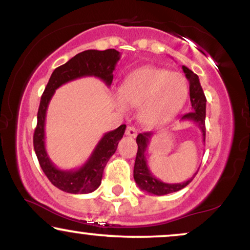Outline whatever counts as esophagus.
<instances>
[{
    "instance_id": "1",
    "label": "esophagus",
    "mask_w": 250,
    "mask_h": 250,
    "mask_svg": "<svg viewBox=\"0 0 250 250\" xmlns=\"http://www.w3.org/2000/svg\"><path fill=\"white\" fill-rule=\"evenodd\" d=\"M125 134L127 136H131V138H135V136H136V129L133 127V126H127Z\"/></svg>"
}]
</instances>
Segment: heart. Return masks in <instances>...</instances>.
Segmentation results:
<instances>
[{"label":"heart","mask_w":250,"mask_h":250,"mask_svg":"<svg viewBox=\"0 0 250 250\" xmlns=\"http://www.w3.org/2000/svg\"><path fill=\"white\" fill-rule=\"evenodd\" d=\"M116 104L122 111L140 108V119L146 126L163 124L176 115L189 97V83L180 73L146 66L128 74L121 86Z\"/></svg>","instance_id":"obj_1"}]
</instances>
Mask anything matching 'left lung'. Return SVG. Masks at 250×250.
I'll return each mask as SVG.
<instances>
[{"mask_svg":"<svg viewBox=\"0 0 250 250\" xmlns=\"http://www.w3.org/2000/svg\"><path fill=\"white\" fill-rule=\"evenodd\" d=\"M182 69L186 74V77L189 81L190 85V101L192 105V111L188 112L181 117V121H189L197 124L198 127L200 128L201 134H203V140L205 142V135H206V127H205V118H206V97L201 87L199 77L190 70L186 66H182ZM153 135L152 132H145L140 133L136 138V143H138V152H136V158L134 164V172L133 176L136 184L140 189L145 191L146 193L156 194V196H164L172 192H176L183 188H186L193 177L196 176L198 170L191 176L189 180L184 181L181 183H165L152 175L150 172L148 163H146V151L148 148L150 140Z\"/></svg>","mask_w":250,"mask_h":250,"instance_id":"left-lung-1","label":"left lung"}]
</instances>
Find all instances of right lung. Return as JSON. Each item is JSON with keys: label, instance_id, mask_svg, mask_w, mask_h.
I'll list each match as a JSON object with an SVG mask.
<instances>
[{"label": "right lung", "instance_id": "1", "mask_svg": "<svg viewBox=\"0 0 250 250\" xmlns=\"http://www.w3.org/2000/svg\"><path fill=\"white\" fill-rule=\"evenodd\" d=\"M121 59V53L115 49L104 51L86 50L78 53L62 66L58 67L51 75L44 90L37 112V126L34 132V150L50 182L58 189L68 193H90L101 184L102 174L108 160L114 155L125 133L126 125L110 131L102 136L86 163L77 169H60L51 162L45 149V117L49 104L54 92L61 85L81 77L94 76L104 81L109 87L112 83V71Z\"/></svg>", "mask_w": 250, "mask_h": 250}]
</instances>
